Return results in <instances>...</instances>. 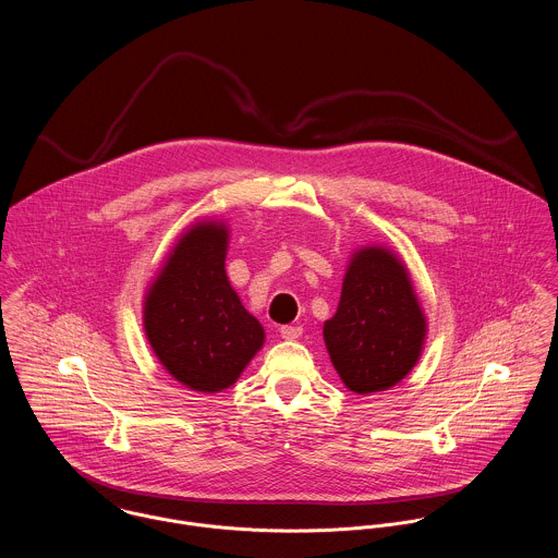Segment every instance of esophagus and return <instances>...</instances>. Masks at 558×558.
<instances>
[{"mask_svg":"<svg viewBox=\"0 0 558 558\" xmlns=\"http://www.w3.org/2000/svg\"><path fill=\"white\" fill-rule=\"evenodd\" d=\"M302 327L300 325H282L280 327V336L284 338V340H295V338H300L302 336Z\"/></svg>","mask_w":558,"mask_h":558,"instance_id":"obj_1","label":"esophagus"}]
</instances>
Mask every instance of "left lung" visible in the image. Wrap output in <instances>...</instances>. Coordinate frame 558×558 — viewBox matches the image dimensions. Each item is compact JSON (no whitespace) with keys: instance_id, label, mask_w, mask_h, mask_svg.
Wrapping results in <instances>:
<instances>
[{"instance_id":"obj_1","label":"left lung","mask_w":558,"mask_h":558,"mask_svg":"<svg viewBox=\"0 0 558 558\" xmlns=\"http://www.w3.org/2000/svg\"><path fill=\"white\" fill-rule=\"evenodd\" d=\"M323 336L333 368L355 393L389 389L411 372L422 353L426 320L393 254L383 248L355 254Z\"/></svg>"}]
</instances>
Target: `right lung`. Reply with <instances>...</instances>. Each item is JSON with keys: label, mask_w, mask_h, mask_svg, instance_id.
Segmentation results:
<instances>
[{"label": "right lung", "mask_w": 558, "mask_h": 558, "mask_svg": "<svg viewBox=\"0 0 558 558\" xmlns=\"http://www.w3.org/2000/svg\"><path fill=\"white\" fill-rule=\"evenodd\" d=\"M225 254V227L190 229L145 302V333L154 353L194 391L231 387L265 338L229 284Z\"/></svg>", "instance_id": "right-lung-1"}]
</instances>
